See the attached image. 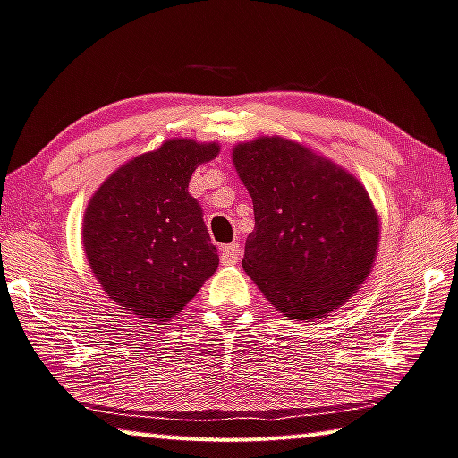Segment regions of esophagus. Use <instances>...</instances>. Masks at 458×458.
<instances>
[{
  "mask_svg": "<svg viewBox=\"0 0 458 458\" xmlns=\"http://www.w3.org/2000/svg\"><path fill=\"white\" fill-rule=\"evenodd\" d=\"M240 256H242V248H240L238 242L222 248V262L224 264H236Z\"/></svg>",
  "mask_w": 458,
  "mask_h": 458,
  "instance_id": "34e87169",
  "label": "esophagus"
}]
</instances>
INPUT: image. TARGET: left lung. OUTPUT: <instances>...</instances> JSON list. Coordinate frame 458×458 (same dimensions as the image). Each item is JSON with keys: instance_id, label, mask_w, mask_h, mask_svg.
<instances>
[{"instance_id": "8db88e82", "label": "left lung", "mask_w": 458, "mask_h": 458, "mask_svg": "<svg viewBox=\"0 0 458 458\" xmlns=\"http://www.w3.org/2000/svg\"><path fill=\"white\" fill-rule=\"evenodd\" d=\"M254 204L242 268L290 320H320L372 272L380 218L362 182L294 140L260 136L232 149Z\"/></svg>"}]
</instances>
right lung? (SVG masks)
<instances>
[{"mask_svg": "<svg viewBox=\"0 0 458 458\" xmlns=\"http://www.w3.org/2000/svg\"><path fill=\"white\" fill-rule=\"evenodd\" d=\"M216 142L172 138L122 164L89 198L81 242L110 301L138 318L168 322L218 268L192 172L214 160Z\"/></svg>", "mask_w": 458, "mask_h": 458, "instance_id": "obj_1", "label": "right lung"}]
</instances>
